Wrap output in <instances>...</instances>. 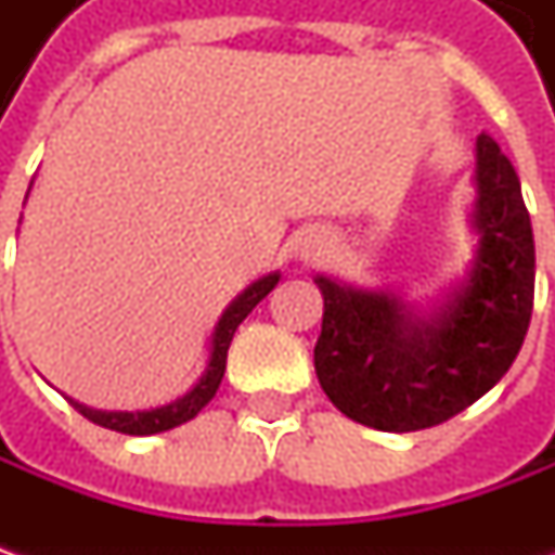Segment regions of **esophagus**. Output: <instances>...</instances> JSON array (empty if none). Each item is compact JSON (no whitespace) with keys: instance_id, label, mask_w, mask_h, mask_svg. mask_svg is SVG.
Here are the masks:
<instances>
[{"instance_id":"1","label":"esophagus","mask_w":555,"mask_h":555,"mask_svg":"<svg viewBox=\"0 0 555 555\" xmlns=\"http://www.w3.org/2000/svg\"><path fill=\"white\" fill-rule=\"evenodd\" d=\"M299 256H314V237H302V244H299Z\"/></svg>"}]
</instances>
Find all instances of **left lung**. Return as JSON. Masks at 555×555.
Here are the masks:
<instances>
[{"mask_svg": "<svg viewBox=\"0 0 555 555\" xmlns=\"http://www.w3.org/2000/svg\"><path fill=\"white\" fill-rule=\"evenodd\" d=\"M473 228L479 246L466 281L429 311L392 289L314 278L324 296L314 373L349 420L383 433L429 429L494 389L516 361L534 309V234L519 176L485 132Z\"/></svg>", "mask_w": 555, "mask_h": 555, "instance_id": "obj_1", "label": "left lung"}]
</instances>
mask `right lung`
Here are the masks:
<instances>
[{
    "label": "right lung",
    "instance_id": "1",
    "mask_svg": "<svg viewBox=\"0 0 555 555\" xmlns=\"http://www.w3.org/2000/svg\"><path fill=\"white\" fill-rule=\"evenodd\" d=\"M27 194H30V191H27ZM278 281H281L278 271H271L266 278L253 281V284L222 311V318H219V324H216V331H212V343H209V361H206V367H203L201 379H197L182 398H176V401H169V404H163V408H151V411H95V408H86V404H79L74 398H70V404H74L76 411L86 416V420H92V423L104 426V429L122 433V436H157V433L176 429V426H182L188 420H194V416L201 414L203 408L212 401V395L219 392V383H222L224 376V361H228V346H231V339H234V331L241 327V321H244L246 314L256 309L271 289L278 287Z\"/></svg>",
    "mask_w": 555,
    "mask_h": 555
}]
</instances>
